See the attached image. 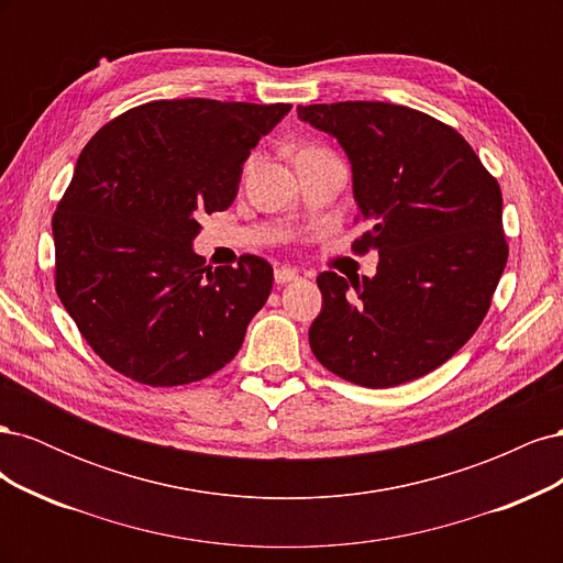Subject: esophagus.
<instances>
[{"mask_svg": "<svg viewBox=\"0 0 563 563\" xmlns=\"http://www.w3.org/2000/svg\"><path fill=\"white\" fill-rule=\"evenodd\" d=\"M296 279H298V272L294 267L282 265V267L275 269V282L277 284H288V282H296Z\"/></svg>", "mask_w": 563, "mask_h": 563, "instance_id": "obj_1", "label": "esophagus"}]
</instances>
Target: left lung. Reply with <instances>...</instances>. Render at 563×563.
<instances>
[{
    "mask_svg": "<svg viewBox=\"0 0 563 563\" xmlns=\"http://www.w3.org/2000/svg\"><path fill=\"white\" fill-rule=\"evenodd\" d=\"M298 117L347 152L376 249V277H317L321 312L310 347L321 366L362 387H395L434 371L484 321L507 263L503 192L453 126L406 106L345 100Z\"/></svg>",
    "mask_w": 563,
    "mask_h": 563,
    "instance_id": "obj_1",
    "label": "left lung"
}]
</instances>
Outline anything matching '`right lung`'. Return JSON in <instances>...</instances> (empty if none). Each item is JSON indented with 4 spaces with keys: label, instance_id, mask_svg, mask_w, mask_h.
I'll use <instances>...</instances> for the list:
<instances>
[{
    "label": "right lung",
    "instance_id": "obj_1",
    "mask_svg": "<svg viewBox=\"0 0 563 563\" xmlns=\"http://www.w3.org/2000/svg\"><path fill=\"white\" fill-rule=\"evenodd\" d=\"M288 103L152 100L81 150L54 213L56 294L110 368L152 385L209 378L234 360L272 291L242 255L211 269L192 251L203 213L225 211L242 166Z\"/></svg>",
    "mask_w": 563,
    "mask_h": 563
}]
</instances>
